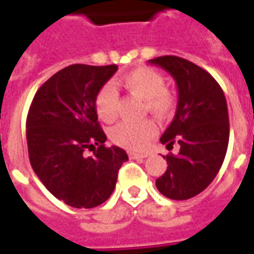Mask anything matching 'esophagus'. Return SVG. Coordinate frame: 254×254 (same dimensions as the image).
I'll return each mask as SVG.
<instances>
[{"label": "esophagus", "mask_w": 254, "mask_h": 254, "mask_svg": "<svg viewBox=\"0 0 254 254\" xmlns=\"http://www.w3.org/2000/svg\"><path fill=\"white\" fill-rule=\"evenodd\" d=\"M127 155H129V158H130V159H144V158H147V156H148L147 152H134V151L127 152Z\"/></svg>", "instance_id": "1"}]
</instances>
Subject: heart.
<instances>
[{
  "instance_id": "obj_1",
  "label": "heart",
  "mask_w": 254,
  "mask_h": 254,
  "mask_svg": "<svg viewBox=\"0 0 254 254\" xmlns=\"http://www.w3.org/2000/svg\"><path fill=\"white\" fill-rule=\"evenodd\" d=\"M121 87L145 102V109L158 118H167L176 110V95L166 88L165 77L148 66H140L124 74ZM95 110L103 122L116 120L118 111V95L110 84L103 85L95 98ZM156 133L152 120L140 122L122 121L111 129V140L121 147L130 149L141 148Z\"/></svg>"
}]
</instances>
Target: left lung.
<instances>
[{
    "mask_svg": "<svg viewBox=\"0 0 254 254\" xmlns=\"http://www.w3.org/2000/svg\"><path fill=\"white\" fill-rule=\"evenodd\" d=\"M176 80L178 103L174 120L160 137L167 148L180 144L177 155L163 156L167 170L156 188L171 200L201 193L222 167L229 145V111L220 85L196 64L176 56L149 60Z\"/></svg>",
    "mask_w": 254,
    "mask_h": 254,
    "instance_id": "obj_1",
    "label": "left lung"
}]
</instances>
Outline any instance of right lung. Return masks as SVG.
<instances>
[{"label": "right lung", "mask_w": 254, "mask_h": 254, "mask_svg": "<svg viewBox=\"0 0 254 254\" xmlns=\"http://www.w3.org/2000/svg\"><path fill=\"white\" fill-rule=\"evenodd\" d=\"M117 70V65L64 67L36 91L31 103L27 117L31 166L47 190L70 207L94 208L105 202L127 160L120 147H105L106 134L95 110L99 89ZM87 149L94 154L87 157Z\"/></svg>", "instance_id": "obj_1"}]
</instances>
